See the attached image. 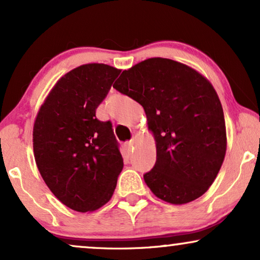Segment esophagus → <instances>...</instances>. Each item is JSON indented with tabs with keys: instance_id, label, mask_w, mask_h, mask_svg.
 <instances>
[{
	"instance_id": "34e87169",
	"label": "esophagus",
	"mask_w": 260,
	"mask_h": 260,
	"mask_svg": "<svg viewBox=\"0 0 260 260\" xmlns=\"http://www.w3.org/2000/svg\"><path fill=\"white\" fill-rule=\"evenodd\" d=\"M134 144H135V140H131V141H129L126 143V147H127V149H131L134 147Z\"/></svg>"
}]
</instances>
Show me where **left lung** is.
Instances as JSON below:
<instances>
[{"mask_svg": "<svg viewBox=\"0 0 260 260\" xmlns=\"http://www.w3.org/2000/svg\"><path fill=\"white\" fill-rule=\"evenodd\" d=\"M113 87L143 106L156 142V163L144 174L156 197L183 205L204 195L225 158L221 103L212 84L191 67L150 58L123 71Z\"/></svg>", "mask_w": 260, "mask_h": 260, "instance_id": "1", "label": "left lung"}]
</instances>
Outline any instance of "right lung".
Masks as SVG:
<instances>
[{"label":"right lung","instance_id":"add662e5","mask_svg":"<svg viewBox=\"0 0 260 260\" xmlns=\"http://www.w3.org/2000/svg\"><path fill=\"white\" fill-rule=\"evenodd\" d=\"M120 70L86 63L56 81L33 127L38 169L56 199L77 212H93L112 198L123 157L111 122L95 109Z\"/></svg>","mask_w":260,"mask_h":260}]
</instances>
